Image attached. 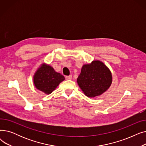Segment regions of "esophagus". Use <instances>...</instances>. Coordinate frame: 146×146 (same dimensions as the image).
<instances>
[{"label": "esophagus", "instance_id": "esophagus-1", "mask_svg": "<svg viewBox=\"0 0 146 146\" xmlns=\"http://www.w3.org/2000/svg\"><path fill=\"white\" fill-rule=\"evenodd\" d=\"M66 80H71V79H72V76L70 75V76H66Z\"/></svg>", "mask_w": 146, "mask_h": 146}]
</instances>
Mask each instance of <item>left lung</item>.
Wrapping results in <instances>:
<instances>
[{
	"label": "left lung",
	"instance_id": "obj_1",
	"mask_svg": "<svg viewBox=\"0 0 146 146\" xmlns=\"http://www.w3.org/2000/svg\"><path fill=\"white\" fill-rule=\"evenodd\" d=\"M110 69L99 60L83 65L77 79L79 87L86 96L94 98L102 95L112 83Z\"/></svg>",
	"mask_w": 146,
	"mask_h": 146
}]
</instances>
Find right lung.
<instances>
[{
	"label": "right lung",
	"mask_w": 146,
	"mask_h": 146,
	"mask_svg": "<svg viewBox=\"0 0 146 146\" xmlns=\"http://www.w3.org/2000/svg\"><path fill=\"white\" fill-rule=\"evenodd\" d=\"M64 80V77L62 74L45 64L41 65L34 76V83L36 88L48 95L52 93Z\"/></svg>",
	"instance_id": "obj_1"
}]
</instances>
